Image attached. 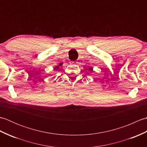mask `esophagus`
I'll use <instances>...</instances> for the list:
<instances>
[{
    "label": "esophagus",
    "instance_id": "esophagus-1",
    "mask_svg": "<svg viewBox=\"0 0 147 147\" xmlns=\"http://www.w3.org/2000/svg\"><path fill=\"white\" fill-rule=\"evenodd\" d=\"M73 62V64H75L76 62V61H73V62Z\"/></svg>",
    "mask_w": 147,
    "mask_h": 147
}]
</instances>
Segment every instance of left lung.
Instances as JSON below:
<instances>
[{
  "mask_svg": "<svg viewBox=\"0 0 147 147\" xmlns=\"http://www.w3.org/2000/svg\"><path fill=\"white\" fill-rule=\"evenodd\" d=\"M90 69H91V68H90Z\"/></svg>",
  "mask_w": 147,
  "mask_h": 147,
  "instance_id": "left-lung-1",
  "label": "left lung"
}]
</instances>
